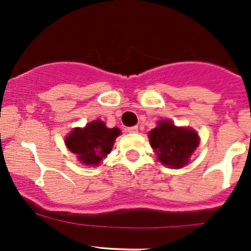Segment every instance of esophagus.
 <instances>
[{"instance_id": "obj_1", "label": "esophagus", "mask_w": 251, "mask_h": 251, "mask_svg": "<svg viewBox=\"0 0 251 251\" xmlns=\"http://www.w3.org/2000/svg\"><path fill=\"white\" fill-rule=\"evenodd\" d=\"M126 131H127L128 133H136V132H138V126H132V127H127V128H126Z\"/></svg>"}]
</instances>
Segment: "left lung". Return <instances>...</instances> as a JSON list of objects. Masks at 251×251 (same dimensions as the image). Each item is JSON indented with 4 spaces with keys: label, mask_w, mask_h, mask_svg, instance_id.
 Instances as JSON below:
<instances>
[{
    "label": "left lung",
    "mask_w": 251,
    "mask_h": 251,
    "mask_svg": "<svg viewBox=\"0 0 251 251\" xmlns=\"http://www.w3.org/2000/svg\"><path fill=\"white\" fill-rule=\"evenodd\" d=\"M149 141L161 163L170 168H181L199 147L200 137L192 128L178 127L166 119L150 131Z\"/></svg>",
    "instance_id": "obj_1"
}]
</instances>
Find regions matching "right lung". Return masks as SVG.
Masks as SVG:
<instances>
[{"mask_svg":"<svg viewBox=\"0 0 251 251\" xmlns=\"http://www.w3.org/2000/svg\"><path fill=\"white\" fill-rule=\"evenodd\" d=\"M120 133L118 127L108 128L102 120H94L86 124L85 127L73 128L66 137L65 143L83 165L99 166L109 154Z\"/></svg>","mask_w":251,"mask_h":251,"instance_id":"add662e5","label":"right lung"}]
</instances>
